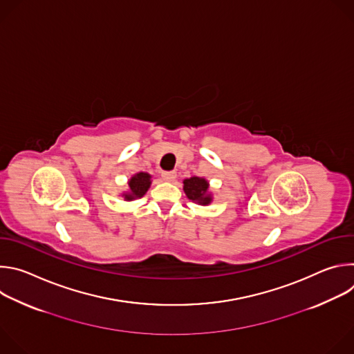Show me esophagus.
<instances>
[{"mask_svg":"<svg viewBox=\"0 0 354 354\" xmlns=\"http://www.w3.org/2000/svg\"><path fill=\"white\" fill-rule=\"evenodd\" d=\"M162 179L167 182H174L176 179V172L175 171H168V172H162L161 174Z\"/></svg>","mask_w":354,"mask_h":354,"instance_id":"1","label":"esophagus"}]
</instances>
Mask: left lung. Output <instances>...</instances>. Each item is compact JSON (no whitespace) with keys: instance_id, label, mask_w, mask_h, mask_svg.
<instances>
[{"instance_id":"8db88e82","label":"left lung","mask_w":354,"mask_h":354,"mask_svg":"<svg viewBox=\"0 0 354 354\" xmlns=\"http://www.w3.org/2000/svg\"><path fill=\"white\" fill-rule=\"evenodd\" d=\"M183 190L192 201L201 206H207L212 203V193L209 192V182L205 178L193 176L183 180Z\"/></svg>"}]
</instances>
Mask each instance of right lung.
Here are the masks:
<instances>
[{
  "label": "right lung",
  "instance_id": "1",
  "mask_svg": "<svg viewBox=\"0 0 354 354\" xmlns=\"http://www.w3.org/2000/svg\"><path fill=\"white\" fill-rule=\"evenodd\" d=\"M151 185V175L147 172H138L133 175L129 180V192L123 193L124 200L131 201L134 198L142 197Z\"/></svg>",
  "mask_w": 354,
  "mask_h": 354
}]
</instances>
